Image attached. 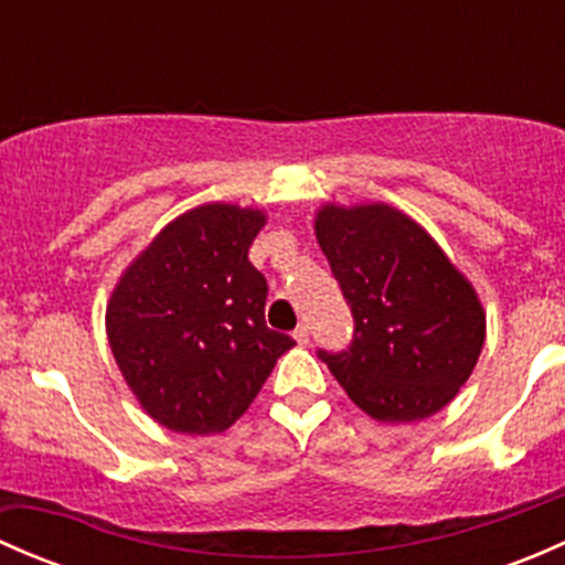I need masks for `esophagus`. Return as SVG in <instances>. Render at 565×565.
<instances>
[{
	"label": "esophagus",
	"mask_w": 565,
	"mask_h": 565,
	"mask_svg": "<svg viewBox=\"0 0 565 565\" xmlns=\"http://www.w3.org/2000/svg\"><path fill=\"white\" fill-rule=\"evenodd\" d=\"M295 341H298V344H309V339H311V333H309V324H298V328H295Z\"/></svg>",
	"instance_id": "esophagus-1"
}]
</instances>
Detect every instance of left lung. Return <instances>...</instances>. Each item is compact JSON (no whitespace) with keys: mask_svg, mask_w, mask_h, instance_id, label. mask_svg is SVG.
Here are the masks:
<instances>
[{"mask_svg":"<svg viewBox=\"0 0 565 565\" xmlns=\"http://www.w3.org/2000/svg\"><path fill=\"white\" fill-rule=\"evenodd\" d=\"M317 241L355 319L347 350H317L341 388L388 424L446 407L470 377L487 328L465 276L388 204H328Z\"/></svg>","mask_w":565,"mask_h":565,"instance_id":"left-lung-1","label":"left lung"}]
</instances>
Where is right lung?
<instances>
[{"mask_svg": "<svg viewBox=\"0 0 565 565\" xmlns=\"http://www.w3.org/2000/svg\"><path fill=\"white\" fill-rule=\"evenodd\" d=\"M262 226L259 210H191L114 289L108 344L141 407L167 429H230L292 350V335L267 328V281L248 262Z\"/></svg>", "mask_w": 565, "mask_h": 565, "instance_id": "add662e5", "label": "right lung"}]
</instances>
